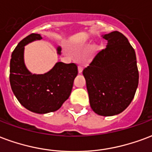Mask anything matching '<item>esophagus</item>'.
<instances>
[{
	"mask_svg": "<svg viewBox=\"0 0 152 152\" xmlns=\"http://www.w3.org/2000/svg\"><path fill=\"white\" fill-rule=\"evenodd\" d=\"M82 71H83V67H82L81 65H79L78 66V72H79V73H81Z\"/></svg>",
	"mask_w": 152,
	"mask_h": 152,
	"instance_id": "obj_1",
	"label": "esophagus"
}]
</instances>
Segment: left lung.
Wrapping results in <instances>:
<instances>
[{"instance_id": "obj_1", "label": "left lung", "mask_w": 152, "mask_h": 152, "mask_svg": "<svg viewBox=\"0 0 152 152\" xmlns=\"http://www.w3.org/2000/svg\"><path fill=\"white\" fill-rule=\"evenodd\" d=\"M108 43L83 70L90 106L102 116L122 113L132 102L139 85L135 51L122 33L103 35Z\"/></svg>"}]
</instances>
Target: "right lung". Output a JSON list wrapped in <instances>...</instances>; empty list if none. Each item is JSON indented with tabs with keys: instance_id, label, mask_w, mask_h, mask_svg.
Masks as SVG:
<instances>
[{
	"instance_id": "1",
	"label": "right lung",
	"mask_w": 152,
	"mask_h": 152,
	"mask_svg": "<svg viewBox=\"0 0 152 152\" xmlns=\"http://www.w3.org/2000/svg\"><path fill=\"white\" fill-rule=\"evenodd\" d=\"M39 34H31L19 42L10 59V81L18 102L28 110L36 113L54 112L70 96L73 81L78 74L76 64L56 63L48 72L32 74L24 64L25 45L40 40ZM60 54L61 48H58Z\"/></svg>"
}]
</instances>
